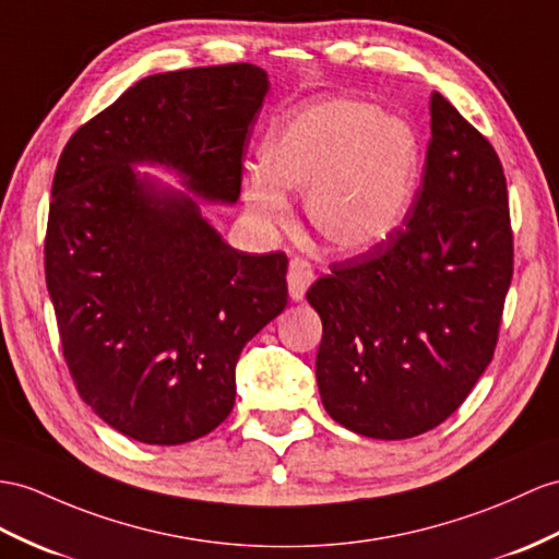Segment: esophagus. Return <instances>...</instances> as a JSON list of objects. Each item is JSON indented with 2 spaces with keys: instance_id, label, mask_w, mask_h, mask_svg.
I'll list each match as a JSON object with an SVG mask.
<instances>
[{
  "instance_id": "1",
  "label": "esophagus",
  "mask_w": 559,
  "mask_h": 559,
  "mask_svg": "<svg viewBox=\"0 0 559 559\" xmlns=\"http://www.w3.org/2000/svg\"><path fill=\"white\" fill-rule=\"evenodd\" d=\"M312 280H316V270H312V265L306 261V258H292L287 282H289V296L294 301H301Z\"/></svg>"
}]
</instances>
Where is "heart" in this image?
Returning <instances> with one entry per match:
<instances>
[{
    "instance_id": "1",
    "label": "heart",
    "mask_w": 559,
    "mask_h": 559,
    "mask_svg": "<svg viewBox=\"0 0 559 559\" xmlns=\"http://www.w3.org/2000/svg\"><path fill=\"white\" fill-rule=\"evenodd\" d=\"M263 173L243 182L258 223L289 221L284 192H306L310 227L338 251H365L393 235L413 206L419 148L413 130L377 106L330 99L272 126L261 148Z\"/></svg>"
}]
</instances>
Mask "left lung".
Wrapping results in <instances>:
<instances>
[{
  "instance_id": "8db88e82",
  "label": "left lung",
  "mask_w": 559,
  "mask_h": 559,
  "mask_svg": "<svg viewBox=\"0 0 559 559\" xmlns=\"http://www.w3.org/2000/svg\"><path fill=\"white\" fill-rule=\"evenodd\" d=\"M431 140L405 227L308 289L322 320L324 411L370 439H411L465 403L493 360L514 243L500 158L431 94Z\"/></svg>"
}]
</instances>
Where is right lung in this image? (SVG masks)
<instances>
[{
  "mask_svg": "<svg viewBox=\"0 0 559 559\" xmlns=\"http://www.w3.org/2000/svg\"><path fill=\"white\" fill-rule=\"evenodd\" d=\"M267 92L253 63L148 75L80 126L53 173L45 277L75 389L126 437L177 445L233 413L241 348L287 306L284 251L243 253L132 163L233 203Z\"/></svg>",
  "mask_w": 559,
  "mask_h": 559,
  "instance_id": "1",
  "label": "right lung"
}]
</instances>
